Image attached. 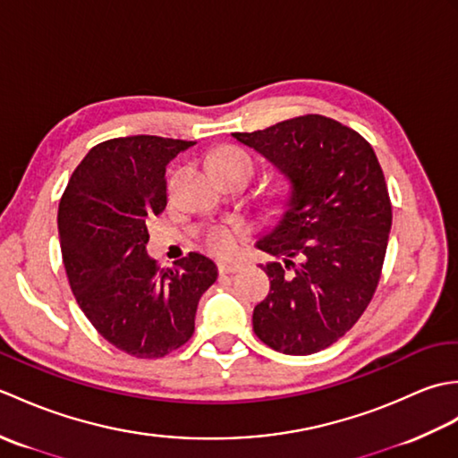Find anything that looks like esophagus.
<instances>
[{"label":"esophagus","instance_id":"1","mask_svg":"<svg viewBox=\"0 0 458 458\" xmlns=\"http://www.w3.org/2000/svg\"><path fill=\"white\" fill-rule=\"evenodd\" d=\"M240 264H230V261H220L218 264V271L222 276H226V274H236V271H240Z\"/></svg>","mask_w":458,"mask_h":458}]
</instances>
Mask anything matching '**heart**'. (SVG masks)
Wrapping results in <instances>:
<instances>
[{
	"mask_svg": "<svg viewBox=\"0 0 458 458\" xmlns=\"http://www.w3.org/2000/svg\"><path fill=\"white\" fill-rule=\"evenodd\" d=\"M208 163L214 173L228 171V169H248L254 173V161L250 153L244 149L234 148V145H224V148L214 149L208 157ZM250 236V228L242 224H220L214 226L207 234V246L216 256H232L240 248L242 242Z\"/></svg>",
	"mask_w": 458,
	"mask_h": 458,
	"instance_id": "heart-1",
	"label": "heart"
}]
</instances>
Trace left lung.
<instances>
[{"mask_svg":"<svg viewBox=\"0 0 458 458\" xmlns=\"http://www.w3.org/2000/svg\"><path fill=\"white\" fill-rule=\"evenodd\" d=\"M232 135L293 187L284 220L258 242L284 264L261 266L269 293L254 309V333L277 352L315 354L356 325L382 277L392 228L384 171L362 135L327 115Z\"/></svg>","mask_w":458,"mask_h":458,"instance_id":"left-lung-1","label":"left lung"}]
</instances>
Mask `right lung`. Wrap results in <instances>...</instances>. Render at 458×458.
<instances>
[{
	"label": "right lung",
	"mask_w": 458,
	"mask_h": 458,
	"mask_svg": "<svg viewBox=\"0 0 458 458\" xmlns=\"http://www.w3.org/2000/svg\"><path fill=\"white\" fill-rule=\"evenodd\" d=\"M194 141L130 135L86 153L58 202L63 264L92 327L135 358H163L194 333L200 295L218 277L191 251L159 267L145 251L148 222L167 207L165 169Z\"/></svg>",
	"instance_id": "obj_1"
}]
</instances>
